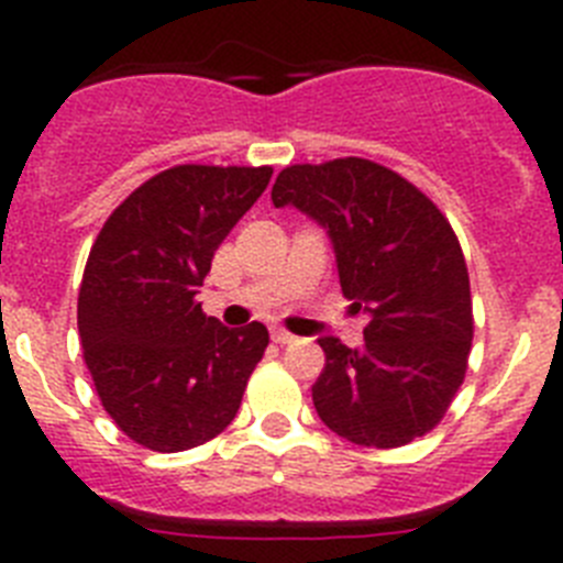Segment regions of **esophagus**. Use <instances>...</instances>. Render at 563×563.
<instances>
[{
  "label": "esophagus",
  "instance_id": "obj_1",
  "mask_svg": "<svg viewBox=\"0 0 563 563\" xmlns=\"http://www.w3.org/2000/svg\"><path fill=\"white\" fill-rule=\"evenodd\" d=\"M273 341H276V343H296L298 338L292 335V332H287V330H273Z\"/></svg>",
  "mask_w": 563,
  "mask_h": 563
}]
</instances>
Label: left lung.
I'll list each match as a JSON object with an SVG mask.
<instances>
[{
    "label": "left lung",
    "mask_w": 563,
    "mask_h": 563,
    "mask_svg": "<svg viewBox=\"0 0 563 563\" xmlns=\"http://www.w3.org/2000/svg\"><path fill=\"white\" fill-rule=\"evenodd\" d=\"M271 197L330 231L343 296L372 316L361 350L318 341L327 355L312 386L318 417L363 449L429 434L465 380L474 341L471 278L445 213L363 157L282 168Z\"/></svg>",
    "instance_id": "1"
}]
</instances>
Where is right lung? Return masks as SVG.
Wrapping results in <instances>:
<instances>
[{"instance_id": "obj_1", "label": "right lung", "mask_w": 563, "mask_h": 563, "mask_svg": "<svg viewBox=\"0 0 563 563\" xmlns=\"http://www.w3.org/2000/svg\"><path fill=\"white\" fill-rule=\"evenodd\" d=\"M271 166H172L134 188L92 242L78 335L101 406L148 451L197 449L231 426L271 335L228 330L197 301L211 258Z\"/></svg>"}]
</instances>
